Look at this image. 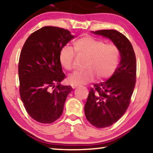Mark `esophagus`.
Instances as JSON below:
<instances>
[{
  "mask_svg": "<svg viewBox=\"0 0 153 153\" xmlns=\"http://www.w3.org/2000/svg\"><path fill=\"white\" fill-rule=\"evenodd\" d=\"M71 86H72V88H73V89H74V88H76V87L77 86H78V85H71Z\"/></svg>",
  "mask_w": 153,
  "mask_h": 153,
  "instance_id": "34e87169",
  "label": "esophagus"
}]
</instances>
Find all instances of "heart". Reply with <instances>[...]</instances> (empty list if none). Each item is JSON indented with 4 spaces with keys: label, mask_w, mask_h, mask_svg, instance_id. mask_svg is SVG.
<instances>
[{
    "label": "heart",
    "mask_w": 153,
    "mask_h": 153,
    "mask_svg": "<svg viewBox=\"0 0 153 153\" xmlns=\"http://www.w3.org/2000/svg\"><path fill=\"white\" fill-rule=\"evenodd\" d=\"M74 48L80 55L88 57L83 71H77L68 76L72 85H83L94 81L96 76L102 80L109 78L116 70L119 62L120 52L114 44L92 36H85L74 42ZM75 52L72 47L64 46L60 50L59 61L63 68L71 70L74 68Z\"/></svg>",
    "instance_id": "obj_1"
}]
</instances>
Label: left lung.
Listing matches in <instances>:
<instances>
[{
  "instance_id": "1",
  "label": "left lung",
  "mask_w": 153,
  "mask_h": 153,
  "mask_svg": "<svg viewBox=\"0 0 153 153\" xmlns=\"http://www.w3.org/2000/svg\"><path fill=\"white\" fill-rule=\"evenodd\" d=\"M109 38L119 49L120 62L105 82L94 85L85 105V114L91 125L105 128L116 123L127 110L136 81L135 54L125 36L114 29L91 31Z\"/></svg>"
}]
</instances>
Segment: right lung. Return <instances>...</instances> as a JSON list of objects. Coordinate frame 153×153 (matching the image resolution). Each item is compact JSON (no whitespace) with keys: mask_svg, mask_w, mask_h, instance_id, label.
Returning <instances> with one entry per match:
<instances>
[{"mask_svg":"<svg viewBox=\"0 0 153 153\" xmlns=\"http://www.w3.org/2000/svg\"><path fill=\"white\" fill-rule=\"evenodd\" d=\"M74 37L67 29L48 26L30 34L22 47L18 63L20 96L28 114L38 123L51 124L62 116L72 88L60 83L65 75L59 55Z\"/></svg>","mask_w":153,"mask_h":153,"instance_id":"add662e5","label":"right lung"}]
</instances>
